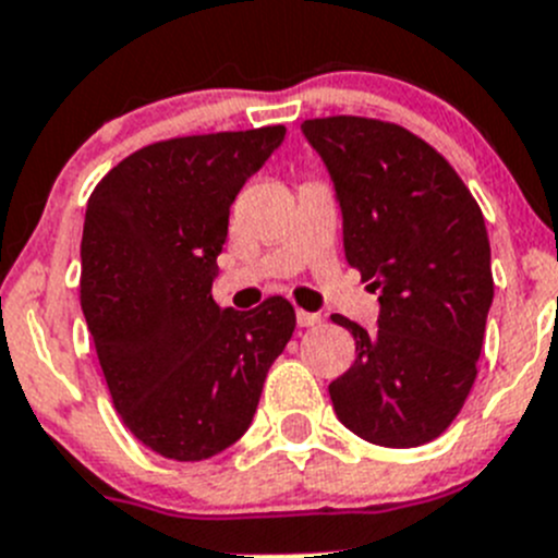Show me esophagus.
Instances as JSON below:
<instances>
[{"label": "esophagus", "mask_w": 558, "mask_h": 558, "mask_svg": "<svg viewBox=\"0 0 558 558\" xmlns=\"http://www.w3.org/2000/svg\"><path fill=\"white\" fill-rule=\"evenodd\" d=\"M295 320H299L301 328H310V326H317V323H320V315H317V312L299 310L295 312Z\"/></svg>", "instance_id": "1"}]
</instances>
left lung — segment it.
<instances>
[{
	"label": "left lung",
	"mask_w": 558,
	"mask_h": 558,
	"mask_svg": "<svg viewBox=\"0 0 558 558\" xmlns=\"http://www.w3.org/2000/svg\"><path fill=\"white\" fill-rule=\"evenodd\" d=\"M333 180L344 257L378 293V328L342 315L355 362L328 386L339 422L378 447L433 441L476 378L493 304L485 219L447 158L402 125L317 117L301 125Z\"/></svg>",
	"instance_id": "8db88e82"
}]
</instances>
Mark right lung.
Returning a JSON list of instances; mask_svg holds the SVG:
<instances>
[{"label": "right lung", "mask_w": 558, "mask_h": 558, "mask_svg": "<svg viewBox=\"0 0 558 558\" xmlns=\"http://www.w3.org/2000/svg\"><path fill=\"white\" fill-rule=\"evenodd\" d=\"M284 134L265 125L156 142L89 194L84 320L117 413L161 458L196 463L232 447L293 337L282 295L252 312L210 295L230 205Z\"/></svg>", "instance_id": "add662e5"}]
</instances>
